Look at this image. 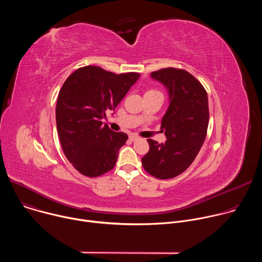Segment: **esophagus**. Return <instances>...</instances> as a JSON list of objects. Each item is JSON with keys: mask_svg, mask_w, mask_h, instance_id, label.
<instances>
[{"mask_svg": "<svg viewBox=\"0 0 262 262\" xmlns=\"http://www.w3.org/2000/svg\"><path fill=\"white\" fill-rule=\"evenodd\" d=\"M139 139H140V137H138V136H135V135H130L129 136V140L133 141V142H135V141H137Z\"/></svg>", "mask_w": 262, "mask_h": 262, "instance_id": "34e87169", "label": "esophagus"}]
</instances>
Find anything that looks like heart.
I'll return each instance as SVG.
<instances>
[{
    "mask_svg": "<svg viewBox=\"0 0 262 262\" xmlns=\"http://www.w3.org/2000/svg\"><path fill=\"white\" fill-rule=\"evenodd\" d=\"M149 94H162L159 90H156V89H150V90H148L147 92H146V94L145 95H149Z\"/></svg>",
    "mask_w": 262,
    "mask_h": 262,
    "instance_id": "1",
    "label": "heart"
}]
</instances>
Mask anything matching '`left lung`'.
Masks as SVG:
<instances>
[{"instance_id": "1", "label": "left lung", "mask_w": 262, "mask_h": 262, "mask_svg": "<svg viewBox=\"0 0 262 262\" xmlns=\"http://www.w3.org/2000/svg\"><path fill=\"white\" fill-rule=\"evenodd\" d=\"M151 77L169 90L170 104L161 121L167 141L159 144L148 139L149 151L142 158V166L156 178L170 179L191 166L205 141L208 97L202 84L184 69L163 68Z\"/></svg>"}]
</instances>
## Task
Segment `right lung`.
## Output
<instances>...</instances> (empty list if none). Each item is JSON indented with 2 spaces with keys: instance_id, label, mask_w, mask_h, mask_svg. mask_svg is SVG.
Listing matches in <instances>:
<instances>
[{
  "instance_id": "add662e5",
  "label": "right lung",
  "mask_w": 262,
  "mask_h": 262,
  "mask_svg": "<svg viewBox=\"0 0 262 262\" xmlns=\"http://www.w3.org/2000/svg\"><path fill=\"white\" fill-rule=\"evenodd\" d=\"M139 78L138 72L116 74L88 65L64 82L56 105L57 130L66 159L84 176L98 177L115 167L128 137L111 130L101 120Z\"/></svg>"
}]
</instances>
